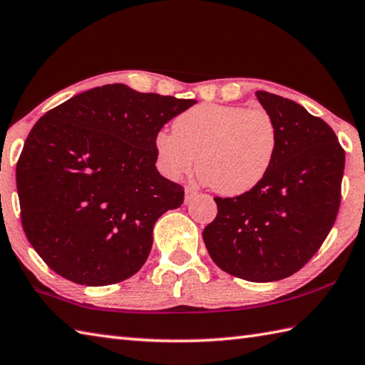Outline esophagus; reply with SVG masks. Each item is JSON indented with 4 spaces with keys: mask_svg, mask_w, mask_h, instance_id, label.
I'll return each mask as SVG.
<instances>
[{
    "mask_svg": "<svg viewBox=\"0 0 365 365\" xmlns=\"http://www.w3.org/2000/svg\"><path fill=\"white\" fill-rule=\"evenodd\" d=\"M196 195H197V190L195 187H190V185H188V187L185 188V200H187V202H190V200L195 197Z\"/></svg>",
    "mask_w": 365,
    "mask_h": 365,
    "instance_id": "esophagus-1",
    "label": "esophagus"
}]
</instances>
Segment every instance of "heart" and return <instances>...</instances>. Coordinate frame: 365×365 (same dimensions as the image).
<instances>
[{
	"label": "heart",
	"instance_id": "heart-1",
	"mask_svg": "<svg viewBox=\"0 0 365 365\" xmlns=\"http://www.w3.org/2000/svg\"><path fill=\"white\" fill-rule=\"evenodd\" d=\"M279 149V128L263 108L200 103L178 114L173 135L155 138L157 165L169 178L195 166L205 185L222 196H240L262 183Z\"/></svg>",
	"mask_w": 365,
	"mask_h": 365
}]
</instances>
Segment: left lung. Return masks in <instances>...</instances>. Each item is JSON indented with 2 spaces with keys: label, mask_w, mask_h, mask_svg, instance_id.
<instances>
[{
  "label": "left lung",
  "mask_w": 365,
  "mask_h": 365,
  "mask_svg": "<svg viewBox=\"0 0 365 365\" xmlns=\"http://www.w3.org/2000/svg\"><path fill=\"white\" fill-rule=\"evenodd\" d=\"M279 128L268 175L235 197H215L216 218L202 232L212 260L226 273L271 282L297 273L334 226L345 150L323 119L293 100L257 91Z\"/></svg>",
  "instance_id": "obj_1"
}]
</instances>
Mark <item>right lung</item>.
<instances>
[{
  "label": "right lung",
  "instance_id": "obj_1",
  "mask_svg": "<svg viewBox=\"0 0 365 365\" xmlns=\"http://www.w3.org/2000/svg\"><path fill=\"white\" fill-rule=\"evenodd\" d=\"M195 103L118 83L81 92L36 122L17 161L20 216L54 273L102 287L141 269L155 222L185 196L155 166V138Z\"/></svg>",
  "mask_w": 365,
  "mask_h": 365
}]
</instances>
